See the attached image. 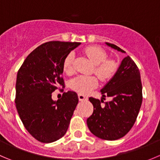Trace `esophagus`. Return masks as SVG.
I'll return each instance as SVG.
<instances>
[{
    "instance_id": "esophagus-1",
    "label": "esophagus",
    "mask_w": 160,
    "mask_h": 160,
    "mask_svg": "<svg viewBox=\"0 0 160 160\" xmlns=\"http://www.w3.org/2000/svg\"><path fill=\"white\" fill-rule=\"evenodd\" d=\"M78 98L80 101L88 100V97H87L86 95H83V94H78Z\"/></svg>"
}]
</instances>
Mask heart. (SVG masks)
Listing matches in <instances>:
<instances>
[{
    "instance_id": "1",
    "label": "heart",
    "mask_w": 160,
    "mask_h": 160,
    "mask_svg": "<svg viewBox=\"0 0 160 160\" xmlns=\"http://www.w3.org/2000/svg\"><path fill=\"white\" fill-rule=\"evenodd\" d=\"M84 53L89 59L95 65L94 72L102 81H108L116 73L117 64L114 60L107 59V54L98 46L86 48ZM74 54L69 53L63 62V69L67 74L73 72ZM98 84L97 77L94 76H79L71 81L70 87L72 90L80 94H88Z\"/></svg>"
}]
</instances>
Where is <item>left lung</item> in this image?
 <instances>
[{"instance_id":"obj_1","label":"left lung","mask_w":160,"mask_h":160,"mask_svg":"<svg viewBox=\"0 0 160 160\" xmlns=\"http://www.w3.org/2000/svg\"><path fill=\"white\" fill-rule=\"evenodd\" d=\"M112 48L125 53L110 43ZM102 97L109 102L89 98L94 106L92 115L87 119L90 131L99 138L114 141L126 135L134 124L142 102V85L137 65L130 56L121 62L115 75L101 90Z\"/></svg>"}]
</instances>
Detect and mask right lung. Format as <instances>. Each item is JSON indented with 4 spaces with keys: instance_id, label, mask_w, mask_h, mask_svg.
<instances>
[{
    "instance_id": "obj_1",
    "label": "right lung",
    "mask_w": 160,
    "mask_h": 160,
    "mask_svg": "<svg viewBox=\"0 0 160 160\" xmlns=\"http://www.w3.org/2000/svg\"><path fill=\"white\" fill-rule=\"evenodd\" d=\"M79 42L49 41L32 51L17 73L15 106L28 132L43 143H51L65 135L78 104L77 94L64 92L52 100V94L64 88L63 62Z\"/></svg>"
}]
</instances>
